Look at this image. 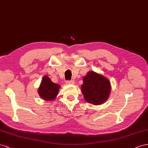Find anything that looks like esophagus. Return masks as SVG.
Masks as SVG:
<instances>
[{
    "label": "esophagus",
    "mask_w": 148,
    "mask_h": 148,
    "mask_svg": "<svg viewBox=\"0 0 148 148\" xmlns=\"http://www.w3.org/2000/svg\"><path fill=\"white\" fill-rule=\"evenodd\" d=\"M67 84H74L75 82L73 80H71V81H67L66 82Z\"/></svg>",
    "instance_id": "34e87169"
}]
</instances>
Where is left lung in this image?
Wrapping results in <instances>:
<instances>
[{"mask_svg":"<svg viewBox=\"0 0 148 148\" xmlns=\"http://www.w3.org/2000/svg\"><path fill=\"white\" fill-rule=\"evenodd\" d=\"M82 92L86 102L93 105L104 103L108 97L111 90L110 83L102 75L90 71L83 78Z\"/></svg>","mask_w":148,"mask_h":148,"instance_id":"1","label":"left lung"}]
</instances>
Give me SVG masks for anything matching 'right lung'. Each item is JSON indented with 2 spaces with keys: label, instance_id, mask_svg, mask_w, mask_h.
I'll list each match as a JSON object with an SVG mask.
<instances>
[{
  "label": "right lung",
  "instance_id": "1",
  "mask_svg": "<svg viewBox=\"0 0 148 148\" xmlns=\"http://www.w3.org/2000/svg\"><path fill=\"white\" fill-rule=\"evenodd\" d=\"M60 86L53 82L47 75L42 79L41 85L38 89V94L41 97L47 101L53 100L58 94Z\"/></svg>",
  "mask_w": 148,
  "mask_h": 148
}]
</instances>
